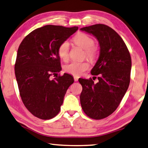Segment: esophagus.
Here are the masks:
<instances>
[{
    "label": "esophagus",
    "instance_id": "obj_1",
    "mask_svg": "<svg viewBox=\"0 0 148 148\" xmlns=\"http://www.w3.org/2000/svg\"><path fill=\"white\" fill-rule=\"evenodd\" d=\"M74 80H75V81H77L79 80V77H77V76H75L74 77Z\"/></svg>",
    "mask_w": 148,
    "mask_h": 148
}]
</instances>
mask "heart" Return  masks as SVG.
<instances>
[{"instance_id": "1", "label": "heart", "mask_w": 148, "mask_h": 148, "mask_svg": "<svg viewBox=\"0 0 148 148\" xmlns=\"http://www.w3.org/2000/svg\"><path fill=\"white\" fill-rule=\"evenodd\" d=\"M73 42L85 50V54L90 61H94L96 58L97 49L94 44L93 38L89 35L84 33H79L73 38ZM69 43L65 41L59 45L58 49V55L62 60H67L69 57ZM90 67L88 62H72L64 66L65 71L74 76H81L84 71H87Z\"/></svg>"}]
</instances>
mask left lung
<instances>
[{
    "mask_svg": "<svg viewBox=\"0 0 148 148\" xmlns=\"http://www.w3.org/2000/svg\"><path fill=\"white\" fill-rule=\"evenodd\" d=\"M97 39L99 56L91 70L98 75L95 84L92 79H79L82 86L80 95L82 108L95 120L107 117L116 110L130 82L131 58L129 50L118 34L107 25H94L80 29Z\"/></svg>",
    "mask_w": 148,
    "mask_h": 148,
    "instance_id": "obj_1",
    "label": "left lung"
}]
</instances>
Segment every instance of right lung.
<instances>
[{
  "mask_svg": "<svg viewBox=\"0 0 148 148\" xmlns=\"http://www.w3.org/2000/svg\"><path fill=\"white\" fill-rule=\"evenodd\" d=\"M77 30V27L45 25L28 34L18 49L15 74L21 97L28 111L41 120L58 114L67 90L74 82L66 73L53 80L50 77L62 70L59 45Z\"/></svg>",
  "mask_w": 148,
  "mask_h": 148,
  "instance_id": "add662e5",
  "label": "right lung"
}]
</instances>
